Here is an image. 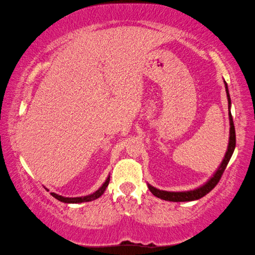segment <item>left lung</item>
Returning <instances> with one entry per match:
<instances>
[{"instance_id":"obj_1","label":"left lung","mask_w":255,"mask_h":255,"mask_svg":"<svg viewBox=\"0 0 255 255\" xmlns=\"http://www.w3.org/2000/svg\"><path fill=\"white\" fill-rule=\"evenodd\" d=\"M225 88H226V93H227V100H228V109H231V97L230 93H228V88H227V83L225 82ZM228 116H230V124H231V130H230V141H228V147H227V152L225 154V157H224L223 162L221 164V166L218 167V170L216 171V173L214 174L213 178H211L208 182L206 184L202 185V187L191 190V191H184V192H171V191H163V190H158L156 188L152 187L150 184L148 185L149 191L153 193L155 197L159 198V199L163 200H167V201H173V202H180V201H192V200H198L206 196L207 193H209L211 190H213L216 184L219 182L222 175L225 171L226 166L230 159L232 157L233 153H234L235 149V145H236V135H235V127H234V123H233V117L231 111L228 112Z\"/></svg>"}]
</instances>
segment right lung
I'll return each mask as SVG.
<instances>
[{
    "label": "right lung",
    "instance_id": "1",
    "mask_svg": "<svg viewBox=\"0 0 255 255\" xmlns=\"http://www.w3.org/2000/svg\"><path fill=\"white\" fill-rule=\"evenodd\" d=\"M109 181H110V178H108L106 180V182L102 184V187L98 190V191H96L94 193H92V195L90 196H86V197H76V198H66V197H62L59 195H56V193L54 192H50V195L53 196L54 198H56V199L62 201V202H65V204H80V202H88V201H92V200H96L98 199L99 197H101V195L103 192L106 191V189L108 187V184H109Z\"/></svg>",
    "mask_w": 255,
    "mask_h": 255
}]
</instances>
